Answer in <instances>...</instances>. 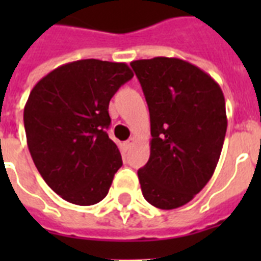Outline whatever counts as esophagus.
Returning <instances> with one entry per match:
<instances>
[{"label":"esophagus","instance_id":"1","mask_svg":"<svg viewBox=\"0 0 261 261\" xmlns=\"http://www.w3.org/2000/svg\"><path fill=\"white\" fill-rule=\"evenodd\" d=\"M134 142H135V138L134 137H131L130 139H127L126 142H123V149H124V150H128V149L134 145Z\"/></svg>","mask_w":261,"mask_h":261}]
</instances>
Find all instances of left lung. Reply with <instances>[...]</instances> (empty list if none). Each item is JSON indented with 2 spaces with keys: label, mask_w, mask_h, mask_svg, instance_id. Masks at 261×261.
<instances>
[{
  "label": "left lung",
  "mask_w": 261,
  "mask_h": 261,
  "mask_svg": "<svg viewBox=\"0 0 261 261\" xmlns=\"http://www.w3.org/2000/svg\"><path fill=\"white\" fill-rule=\"evenodd\" d=\"M130 65L150 114V157L138 171L143 198L161 210L177 208L217 168L227 127L222 89L182 59L155 57Z\"/></svg>",
  "instance_id": "8db88e82"
}]
</instances>
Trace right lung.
Masks as SVG:
<instances>
[{"instance_id": "1", "label": "right lung", "mask_w": 261, "mask_h": 261, "mask_svg": "<svg viewBox=\"0 0 261 261\" xmlns=\"http://www.w3.org/2000/svg\"><path fill=\"white\" fill-rule=\"evenodd\" d=\"M133 75L123 62L81 59L54 69L31 90L24 107L31 157L67 202L92 206L108 194L123 164L107 134L108 106Z\"/></svg>"}]
</instances>
